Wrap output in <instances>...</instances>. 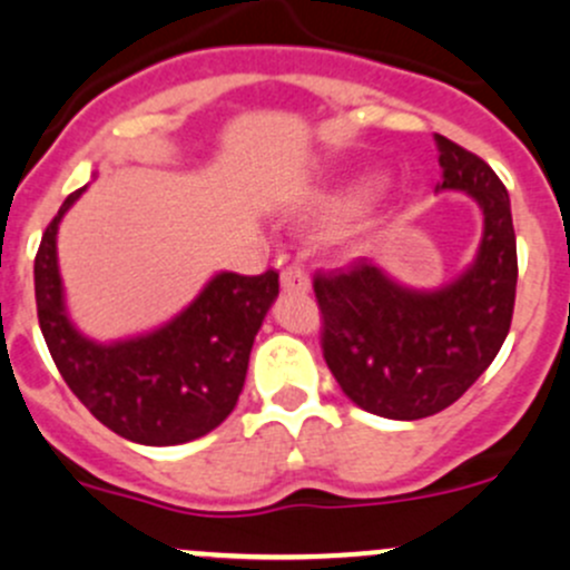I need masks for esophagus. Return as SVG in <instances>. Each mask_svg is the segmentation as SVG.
<instances>
[{"label": "esophagus", "mask_w": 570, "mask_h": 570, "mask_svg": "<svg viewBox=\"0 0 570 570\" xmlns=\"http://www.w3.org/2000/svg\"><path fill=\"white\" fill-rule=\"evenodd\" d=\"M281 286H284V292H297V295H303V292H308V286H312V281H308V273L303 267H286L284 273H281Z\"/></svg>", "instance_id": "34e87169"}]
</instances>
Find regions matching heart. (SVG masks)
<instances>
[{
	"label": "heart",
	"instance_id": "heart-1",
	"mask_svg": "<svg viewBox=\"0 0 570 570\" xmlns=\"http://www.w3.org/2000/svg\"><path fill=\"white\" fill-rule=\"evenodd\" d=\"M366 187H370V178H355V181L342 184L336 189H327L314 200V212L322 217H344L353 215L358 209L361 198H364Z\"/></svg>",
	"mask_w": 570,
	"mask_h": 570
}]
</instances>
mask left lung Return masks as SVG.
Returning <instances> with one entry per match:
<instances>
[{"label": "left lung", "instance_id": "1", "mask_svg": "<svg viewBox=\"0 0 570 570\" xmlns=\"http://www.w3.org/2000/svg\"><path fill=\"white\" fill-rule=\"evenodd\" d=\"M435 146V189L471 195L482 212L474 262L439 289L396 284L366 258L314 275L327 370L355 405L400 422L450 407L491 366L508 338L519 281L504 184L444 135Z\"/></svg>", "mask_w": 570, "mask_h": 570}]
</instances>
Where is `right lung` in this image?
<instances>
[{
    "label": "right lung",
    "instance_id": "right-lung-1",
    "mask_svg": "<svg viewBox=\"0 0 570 570\" xmlns=\"http://www.w3.org/2000/svg\"><path fill=\"white\" fill-rule=\"evenodd\" d=\"M68 195L36 256V303L46 347L62 381L120 439L174 446L226 422L245 386L253 338L278 297V273H220L178 317L124 342L101 344L68 320L57 267V228Z\"/></svg>",
    "mask_w": 570,
    "mask_h": 570
}]
</instances>
